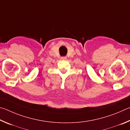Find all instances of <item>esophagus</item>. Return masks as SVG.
Returning <instances> with one entry per match:
<instances>
[{"mask_svg":"<svg viewBox=\"0 0 130 130\" xmlns=\"http://www.w3.org/2000/svg\"><path fill=\"white\" fill-rule=\"evenodd\" d=\"M61 59H62V60H66L67 59V57H66V56H63V57H61Z\"/></svg>","mask_w":130,"mask_h":130,"instance_id":"obj_1","label":"esophagus"}]
</instances>
